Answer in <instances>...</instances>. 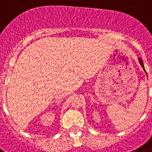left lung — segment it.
<instances>
[{"label": "left lung", "instance_id": "8db88e82", "mask_svg": "<svg viewBox=\"0 0 152 152\" xmlns=\"http://www.w3.org/2000/svg\"><path fill=\"white\" fill-rule=\"evenodd\" d=\"M138 61H139V62H140V65H141V67L143 68V69L144 70V72H145V73L147 74V72H146V70H145V69H144V64H143V61H142V60H141V59H140V58H138Z\"/></svg>", "mask_w": 152, "mask_h": 152}]
</instances>
